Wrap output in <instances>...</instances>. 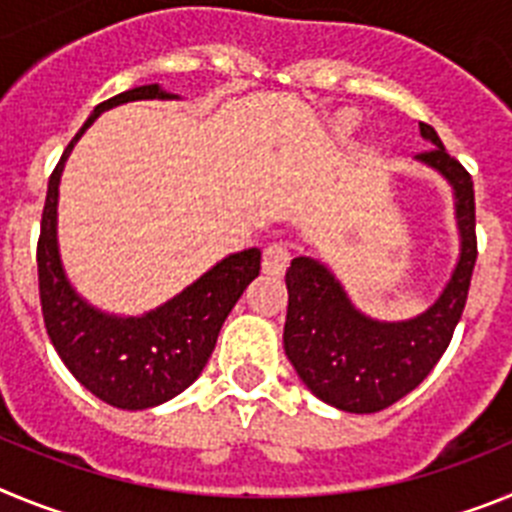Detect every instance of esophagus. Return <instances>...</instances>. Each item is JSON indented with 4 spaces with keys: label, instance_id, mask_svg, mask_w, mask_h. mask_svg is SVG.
Returning a JSON list of instances; mask_svg holds the SVG:
<instances>
[{
    "label": "esophagus",
    "instance_id": "esophagus-1",
    "mask_svg": "<svg viewBox=\"0 0 512 512\" xmlns=\"http://www.w3.org/2000/svg\"><path fill=\"white\" fill-rule=\"evenodd\" d=\"M289 261H292V253H289L287 243H271L264 251L261 269H264V274H269V277H282L284 271H287Z\"/></svg>",
    "mask_w": 512,
    "mask_h": 512
}]
</instances>
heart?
Returning <instances> with one entry per match:
<instances>
[{
  "label": "heart",
  "instance_id": "b5f03b06",
  "mask_svg": "<svg viewBox=\"0 0 512 512\" xmlns=\"http://www.w3.org/2000/svg\"><path fill=\"white\" fill-rule=\"evenodd\" d=\"M346 125H348V117H346Z\"/></svg>",
  "mask_w": 512,
  "mask_h": 512
}]
</instances>
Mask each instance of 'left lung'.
Here are the masks:
<instances>
[{"instance_id": "obj_1", "label": "left lung", "mask_w": 512, "mask_h": 512, "mask_svg": "<svg viewBox=\"0 0 512 512\" xmlns=\"http://www.w3.org/2000/svg\"><path fill=\"white\" fill-rule=\"evenodd\" d=\"M420 135L433 148L415 158L454 189L461 241L459 261L438 300L415 318L384 323L356 310L333 271L312 256L292 259L284 277V354L312 395L346 413H379L413 392L449 348L467 305L477 261L472 176L446 153L431 125L420 122Z\"/></svg>"}]
</instances>
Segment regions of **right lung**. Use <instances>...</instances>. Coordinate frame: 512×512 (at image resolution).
Masks as SVG:
<instances>
[{
    "label": "right lung",
    "mask_w": 512,
    "mask_h": 512,
    "mask_svg": "<svg viewBox=\"0 0 512 512\" xmlns=\"http://www.w3.org/2000/svg\"><path fill=\"white\" fill-rule=\"evenodd\" d=\"M135 99H179V94L146 84L94 107L48 179L38 238L40 305L51 343L94 397L120 410L156 408L187 390L205 369L228 312L261 269L259 248L230 253L184 292L138 318L107 315L71 287L56 235L63 164L76 140L104 110Z\"/></svg>",
    "instance_id": "right-lung-1"
}]
</instances>
